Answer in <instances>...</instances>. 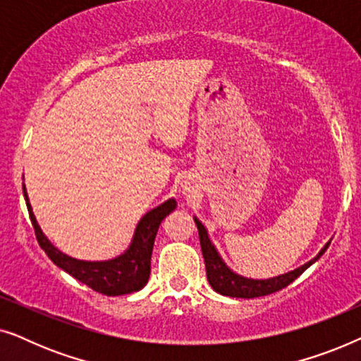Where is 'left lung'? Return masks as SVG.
Wrapping results in <instances>:
<instances>
[{
    "instance_id": "obj_1",
    "label": "left lung",
    "mask_w": 361,
    "mask_h": 361,
    "mask_svg": "<svg viewBox=\"0 0 361 361\" xmlns=\"http://www.w3.org/2000/svg\"><path fill=\"white\" fill-rule=\"evenodd\" d=\"M194 220H195L197 230H199L200 248H202V255H204L205 268H207V279H209V283L212 288H214V290L224 295H230V298L253 299V298H261V295L273 294L276 290H281L283 288H286V286L293 283L294 279H298L310 264H314L315 261L325 253V250H327L330 245V243L325 245L314 259H310L309 263H305L298 269L290 271V273L276 276V278H271V279H248L233 273V271L224 263V259H221L220 255L216 253L215 246L212 245L209 235H207L205 226L202 225L197 219Z\"/></svg>"
}]
</instances>
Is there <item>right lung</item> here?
Returning a JSON list of instances; mask_svg holds the SVG:
<instances>
[{"mask_svg":"<svg viewBox=\"0 0 361 361\" xmlns=\"http://www.w3.org/2000/svg\"><path fill=\"white\" fill-rule=\"evenodd\" d=\"M23 190L37 243L54 261V264H57L59 268L73 276L80 283L87 284L88 288L105 295L131 294L145 288L151 273V255L157 228H159L161 221L177 207L174 199H169L142 216L136 226L130 248L121 256L110 261H80L63 255L46 238L32 214L26 187Z\"/></svg>","mask_w":361,"mask_h":361,"instance_id":"right-lung-1","label":"right lung"}]
</instances>
